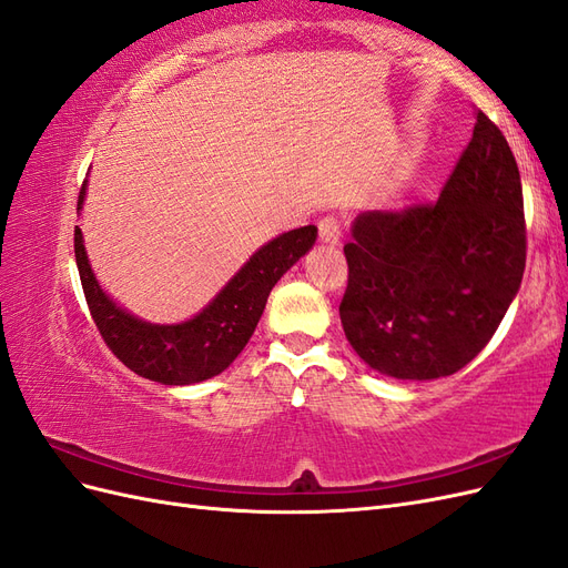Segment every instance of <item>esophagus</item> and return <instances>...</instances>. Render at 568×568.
Segmentation results:
<instances>
[{
  "label": "esophagus",
  "mask_w": 568,
  "mask_h": 568,
  "mask_svg": "<svg viewBox=\"0 0 568 568\" xmlns=\"http://www.w3.org/2000/svg\"><path fill=\"white\" fill-rule=\"evenodd\" d=\"M317 230H320V242L322 244H329L336 246L341 242V217L338 215H326L317 222Z\"/></svg>",
  "instance_id": "34e87169"
}]
</instances>
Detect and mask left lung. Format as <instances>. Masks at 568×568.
Segmentation results:
<instances>
[{"label":"left lung","instance_id":"obj_1","mask_svg":"<svg viewBox=\"0 0 568 568\" xmlns=\"http://www.w3.org/2000/svg\"><path fill=\"white\" fill-rule=\"evenodd\" d=\"M351 234L338 313L355 353L376 372L415 382L469 365L526 267L521 178L500 128L476 111L438 201L359 213Z\"/></svg>","mask_w":568,"mask_h":568}]
</instances>
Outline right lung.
<instances>
[{"label": "right lung", "instance_id": "obj_1", "mask_svg": "<svg viewBox=\"0 0 568 568\" xmlns=\"http://www.w3.org/2000/svg\"><path fill=\"white\" fill-rule=\"evenodd\" d=\"M80 186L78 211L84 201ZM317 227L307 225L280 234L251 255L227 286L182 324H151L132 317L101 291L82 246V232L75 227V263L92 320L111 353L134 374L165 386H186L225 372L244 351L261 320L272 286L313 248Z\"/></svg>", "mask_w": 568, "mask_h": 568}]
</instances>
